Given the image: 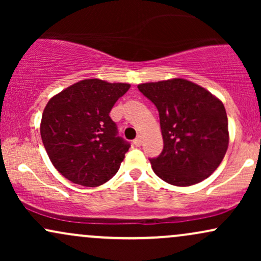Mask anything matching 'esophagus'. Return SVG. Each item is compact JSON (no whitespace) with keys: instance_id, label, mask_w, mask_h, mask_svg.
Wrapping results in <instances>:
<instances>
[{"instance_id":"34e87169","label":"esophagus","mask_w":261,"mask_h":261,"mask_svg":"<svg viewBox=\"0 0 261 261\" xmlns=\"http://www.w3.org/2000/svg\"><path fill=\"white\" fill-rule=\"evenodd\" d=\"M134 145L136 146V147H140V146L142 145V137H141V136H137L136 139L134 140Z\"/></svg>"}]
</instances>
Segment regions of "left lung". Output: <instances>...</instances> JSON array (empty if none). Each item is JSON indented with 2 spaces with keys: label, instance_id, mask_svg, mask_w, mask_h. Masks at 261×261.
<instances>
[{
  "label": "left lung",
  "instance_id": "1",
  "mask_svg": "<svg viewBox=\"0 0 261 261\" xmlns=\"http://www.w3.org/2000/svg\"><path fill=\"white\" fill-rule=\"evenodd\" d=\"M139 91L157 108L163 149L149 158L162 180L190 187L208 178L228 148V119L222 101L182 79L143 83Z\"/></svg>",
  "mask_w": 261,
  "mask_h": 261
}]
</instances>
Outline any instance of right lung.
I'll return each mask as SVG.
<instances>
[{"label": "right lung", "mask_w": 261, "mask_h": 261, "mask_svg": "<svg viewBox=\"0 0 261 261\" xmlns=\"http://www.w3.org/2000/svg\"><path fill=\"white\" fill-rule=\"evenodd\" d=\"M127 83L83 80L53 97L45 107L40 135L58 172L74 184L99 187L116 174L130 143L109 116Z\"/></svg>", "instance_id": "add662e5"}]
</instances>
